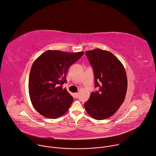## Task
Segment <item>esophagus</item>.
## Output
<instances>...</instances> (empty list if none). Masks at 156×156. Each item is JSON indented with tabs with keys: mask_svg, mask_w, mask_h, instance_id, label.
<instances>
[{
	"mask_svg": "<svg viewBox=\"0 0 156 156\" xmlns=\"http://www.w3.org/2000/svg\"><path fill=\"white\" fill-rule=\"evenodd\" d=\"M74 96H75V98H77L79 97V93H74Z\"/></svg>",
	"mask_w": 156,
	"mask_h": 156,
	"instance_id": "obj_1",
	"label": "esophagus"
}]
</instances>
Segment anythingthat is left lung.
<instances>
[{"label": "left lung", "instance_id": "left-lung-1", "mask_svg": "<svg viewBox=\"0 0 156 156\" xmlns=\"http://www.w3.org/2000/svg\"><path fill=\"white\" fill-rule=\"evenodd\" d=\"M85 55L92 67L94 87L84 104L87 112L94 119L101 120L112 116L121 105L126 97L127 80L119 60L111 52L96 49Z\"/></svg>", "mask_w": 156, "mask_h": 156}]
</instances>
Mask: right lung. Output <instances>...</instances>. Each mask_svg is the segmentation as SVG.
I'll use <instances>...</instances> for the list:
<instances>
[{"mask_svg": "<svg viewBox=\"0 0 156 156\" xmlns=\"http://www.w3.org/2000/svg\"><path fill=\"white\" fill-rule=\"evenodd\" d=\"M84 54L48 51L33 63L29 80L32 104L41 115L55 119L65 114L73 101L66 88V74L69 67Z\"/></svg>", "mask_w": 156, "mask_h": 156, "instance_id": "right-lung-1", "label": "right lung"}]
</instances>
